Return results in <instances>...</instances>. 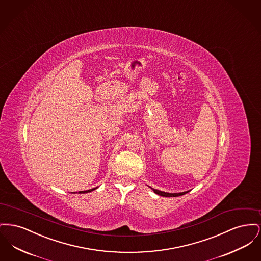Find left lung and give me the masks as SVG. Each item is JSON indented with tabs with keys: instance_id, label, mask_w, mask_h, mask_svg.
I'll list each match as a JSON object with an SVG mask.
<instances>
[{
	"instance_id": "obj_1",
	"label": "left lung",
	"mask_w": 261,
	"mask_h": 261,
	"mask_svg": "<svg viewBox=\"0 0 261 261\" xmlns=\"http://www.w3.org/2000/svg\"><path fill=\"white\" fill-rule=\"evenodd\" d=\"M153 192L161 196H166V197H176V196H179V195H184L185 193H187L188 192H179V193H169V192H161V191H158V190H154L152 189Z\"/></svg>"
}]
</instances>
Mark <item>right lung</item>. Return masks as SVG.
Segmentation results:
<instances>
[{"label":"right lung","mask_w":261,"mask_h":261,"mask_svg":"<svg viewBox=\"0 0 261 261\" xmlns=\"http://www.w3.org/2000/svg\"><path fill=\"white\" fill-rule=\"evenodd\" d=\"M93 190H95V189H92V190H89V191H84V192H80V193H85V192H92Z\"/></svg>","instance_id":"add662e5"}]
</instances>
